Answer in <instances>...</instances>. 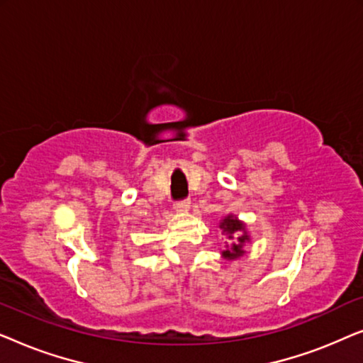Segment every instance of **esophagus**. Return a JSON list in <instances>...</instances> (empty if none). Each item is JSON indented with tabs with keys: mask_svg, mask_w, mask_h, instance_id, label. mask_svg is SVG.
<instances>
[{
	"mask_svg": "<svg viewBox=\"0 0 363 363\" xmlns=\"http://www.w3.org/2000/svg\"><path fill=\"white\" fill-rule=\"evenodd\" d=\"M173 208H175L177 211H186L188 208H190V200H188V198H185V200H178L173 203Z\"/></svg>",
	"mask_w": 363,
	"mask_h": 363,
	"instance_id": "obj_1",
	"label": "esophagus"
}]
</instances>
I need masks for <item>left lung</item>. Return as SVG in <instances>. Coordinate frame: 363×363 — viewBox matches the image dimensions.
Instances as JSON below:
<instances>
[{
  "instance_id": "1",
  "label": "left lung",
  "mask_w": 363,
  "mask_h": 363,
  "mask_svg": "<svg viewBox=\"0 0 363 363\" xmlns=\"http://www.w3.org/2000/svg\"><path fill=\"white\" fill-rule=\"evenodd\" d=\"M220 228L223 231H226L228 235H230V240L233 236L236 238V241L233 242V245L228 247V250L223 251V256L228 257V259H236V257L242 256V252H245V251H242V245H245V242L250 240V238H247V235H246V231H245V225L238 221L236 218L226 216L225 220L221 221Z\"/></svg>"
}]
</instances>
